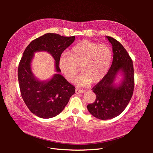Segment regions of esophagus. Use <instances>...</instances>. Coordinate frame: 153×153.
<instances>
[{"mask_svg": "<svg viewBox=\"0 0 153 153\" xmlns=\"http://www.w3.org/2000/svg\"><path fill=\"white\" fill-rule=\"evenodd\" d=\"M85 92V90H82V89H75V92L76 94H80V93H84Z\"/></svg>", "mask_w": 153, "mask_h": 153, "instance_id": "esophagus-1", "label": "esophagus"}]
</instances>
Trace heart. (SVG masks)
<instances>
[{
  "label": "heart",
  "instance_id": "heart-1",
  "mask_svg": "<svg viewBox=\"0 0 153 153\" xmlns=\"http://www.w3.org/2000/svg\"><path fill=\"white\" fill-rule=\"evenodd\" d=\"M112 61V53L105 45H98L89 40L82 41L71 52L63 53L59 60V67L69 82H73L79 72H83L75 80L78 86L101 81L107 73Z\"/></svg>",
  "mask_w": 153,
  "mask_h": 153
}]
</instances>
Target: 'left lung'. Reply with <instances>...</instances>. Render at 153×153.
I'll use <instances>...</instances> for the list:
<instances>
[{"label":"left lung","instance_id":"obj_1","mask_svg":"<svg viewBox=\"0 0 153 153\" xmlns=\"http://www.w3.org/2000/svg\"><path fill=\"white\" fill-rule=\"evenodd\" d=\"M112 46V64L105 77L92 90L96 95L93 103L87 105L88 111L97 119H111L121 114L130 101L134 89L133 62L127 51L118 41L106 36ZM122 76L119 84L114 81Z\"/></svg>","mask_w":153,"mask_h":153}]
</instances>
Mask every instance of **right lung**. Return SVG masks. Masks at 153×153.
<instances>
[{
    "mask_svg": "<svg viewBox=\"0 0 153 153\" xmlns=\"http://www.w3.org/2000/svg\"><path fill=\"white\" fill-rule=\"evenodd\" d=\"M75 37L48 33L32 41L25 48L18 66V77L21 95L25 105L37 116L49 119L65 108L75 87L59 73V60L62 53L75 41ZM37 51H47L54 59L57 74L50 80L41 81L31 71V62Z\"/></svg>",
    "mask_w": 153,
    "mask_h": 153,
    "instance_id": "right-lung-1",
    "label": "right lung"
}]
</instances>
